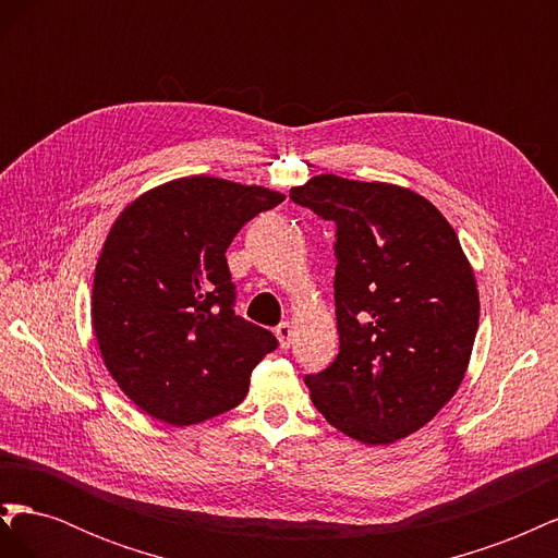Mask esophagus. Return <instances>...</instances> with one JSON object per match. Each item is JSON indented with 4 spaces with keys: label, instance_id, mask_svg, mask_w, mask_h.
I'll return each mask as SVG.
<instances>
[{
    "label": "esophagus",
    "instance_id": "esophagus-1",
    "mask_svg": "<svg viewBox=\"0 0 558 558\" xmlns=\"http://www.w3.org/2000/svg\"><path fill=\"white\" fill-rule=\"evenodd\" d=\"M277 340L281 344V349H289L293 344V326L289 324V320H283V324L277 326Z\"/></svg>",
    "mask_w": 558,
    "mask_h": 558
}]
</instances>
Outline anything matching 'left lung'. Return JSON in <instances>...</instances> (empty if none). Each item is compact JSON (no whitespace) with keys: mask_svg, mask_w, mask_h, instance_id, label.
<instances>
[{"mask_svg":"<svg viewBox=\"0 0 558 558\" xmlns=\"http://www.w3.org/2000/svg\"><path fill=\"white\" fill-rule=\"evenodd\" d=\"M291 199L335 223L340 353L307 375L314 408L363 445L416 433L459 391L480 324L475 275L426 197L318 174Z\"/></svg>","mask_w":558,"mask_h":558,"instance_id":"8db88e82","label":"left lung"}]
</instances>
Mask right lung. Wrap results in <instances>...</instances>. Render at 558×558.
Masks as SVG:
<instances>
[{"instance_id":"1","label":"right lung","mask_w":558,"mask_h":558,"mask_svg":"<svg viewBox=\"0 0 558 558\" xmlns=\"http://www.w3.org/2000/svg\"><path fill=\"white\" fill-rule=\"evenodd\" d=\"M283 195L185 177L140 195L111 226L93 283V330L121 391L146 414L193 426L246 398L277 337L234 314L226 251Z\"/></svg>"}]
</instances>
